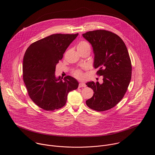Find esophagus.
I'll use <instances>...</instances> for the list:
<instances>
[{"label": "esophagus", "instance_id": "34e87169", "mask_svg": "<svg viewBox=\"0 0 155 155\" xmlns=\"http://www.w3.org/2000/svg\"><path fill=\"white\" fill-rule=\"evenodd\" d=\"M86 87V85L84 83H79V87Z\"/></svg>", "mask_w": 155, "mask_h": 155}]
</instances>
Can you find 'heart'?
Listing matches in <instances>:
<instances>
[{"mask_svg": "<svg viewBox=\"0 0 155 155\" xmlns=\"http://www.w3.org/2000/svg\"><path fill=\"white\" fill-rule=\"evenodd\" d=\"M90 49L91 47L88 43L84 41H80L77 45V49ZM73 74L78 78H81L82 77V74L80 70H75L73 72Z\"/></svg>", "mask_w": 155, "mask_h": 155, "instance_id": "1", "label": "heart"}]
</instances>
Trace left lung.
<instances>
[{"label": "left lung", "mask_w": 155, "mask_h": 155, "mask_svg": "<svg viewBox=\"0 0 155 155\" xmlns=\"http://www.w3.org/2000/svg\"><path fill=\"white\" fill-rule=\"evenodd\" d=\"M93 48L94 67L103 75V83L89 81L86 85L94 93L86 101L98 112L115 107L124 97L132 77V64L127 47L117 34L106 30L89 31L83 34Z\"/></svg>", "instance_id": "8db88e82"}]
</instances>
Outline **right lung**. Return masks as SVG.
I'll return each instance as SVG.
<instances>
[{"instance_id": "right-lung-1", "label": "right lung", "mask_w": 155, "mask_h": 155, "mask_svg": "<svg viewBox=\"0 0 155 155\" xmlns=\"http://www.w3.org/2000/svg\"><path fill=\"white\" fill-rule=\"evenodd\" d=\"M78 34H55L32 43L23 61V79L28 95L40 108L52 111L63 107L68 93L78 87L72 77L55 75V67Z\"/></svg>"}]
</instances>
